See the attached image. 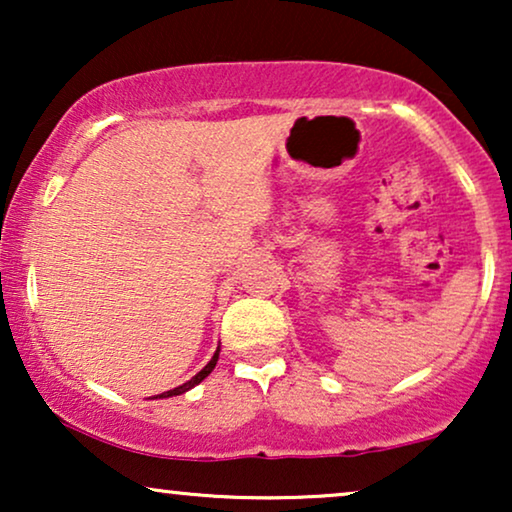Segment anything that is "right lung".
I'll use <instances>...</instances> for the list:
<instances>
[{"label": "right lung", "instance_id": "add662e5", "mask_svg": "<svg viewBox=\"0 0 512 512\" xmlns=\"http://www.w3.org/2000/svg\"><path fill=\"white\" fill-rule=\"evenodd\" d=\"M216 361H219V349H216V354L212 356V361H209V363H207V366H205V368H202V370H200V373L193 377V380H188L186 384H181V387H174V389H170V391H165V394H158V396H153V398H170V396H179V394H184V391H188V389H193V387H195V384H200L202 380H205V377H207L209 373H212V370H214V366H216Z\"/></svg>", "mask_w": 512, "mask_h": 512}]
</instances>
